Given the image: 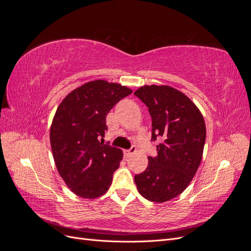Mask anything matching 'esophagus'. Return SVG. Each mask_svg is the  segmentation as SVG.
<instances>
[{
    "instance_id": "1",
    "label": "esophagus",
    "mask_w": 251,
    "mask_h": 251,
    "mask_svg": "<svg viewBox=\"0 0 251 251\" xmlns=\"http://www.w3.org/2000/svg\"><path fill=\"white\" fill-rule=\"evenodd\" d=\"M135 153H136V148H135V147H132L130 150H126V151H125V156H126V158H130V157H132Z\"/></svg>"
}]
</instances>
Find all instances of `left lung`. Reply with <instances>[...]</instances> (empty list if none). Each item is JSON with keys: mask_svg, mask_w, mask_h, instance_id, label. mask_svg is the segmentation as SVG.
I'll return each mask as SVG.
<instances>
[{"mask_svg": "<svg viewBox=\"0 0 251 251\" xmlns=\"http://www.w3.org/2000/svg\"><path fill=\"white\" fill-rule=\"evenodd\" d=\"M134 95L149 108L151 141L159 138L157 156L134 180L139 194L151 202L179 196L198 170L206 138L201 112L189 98L169 86H143Z\"/></svg>", "mask_w": 251, "mask_h": 251, "instance_id": "obj_1", "label": "left lung"}]
</instances>
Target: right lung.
I'll return each mask as SVG.
<instances>
[{
    "label": "right lung",
    "instance_id": "1",
    "mask_svg": "<svg viewBox=\"0 0 251 251\" xmlns=\"http://www.w3.org/2000/svg\"><path fill=\"white\" fill-rule=\"evenodd\" d=\"M132 90L102 79L73 90L60 102L50 128L53 158L67 186L81 198L108 191L123 151L103 143L105 117Z\"/></svg>",
    "mask_w": 251,
    "mask_h": 251
}]
</instances>
